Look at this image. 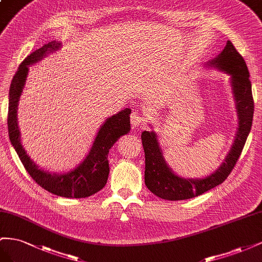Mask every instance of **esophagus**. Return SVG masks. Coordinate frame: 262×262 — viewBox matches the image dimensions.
I'll return each instance as SVG.
<instances>
[{"label":"esophagus","instance_id":"34e87169","mask_svg":"<svg viewBox=\"0 0 262 262\" xmlns=\"http://www.w3.org/2000/svg\"><path fill=\"white\" fill-rule=\"evenodd\" d=\"M143 122H144V117L141 116V114L138 111H134L130 115V123H132L133 128H136V127L143 124Z\"/></svg>","mask_w":262,"mask_h":262}]
</instances>
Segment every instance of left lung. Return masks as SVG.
Returning a JSON list of instances; mask_svg holds the SVG:
<instances>
[{
  "label": "left lung",
  "mask_w": 262,
  "mask_h": 262,
  "mask_svg": "<svg viewBox=\"0 0 262 262\" xmlns=\"http://www.w3.org/2000/svg\"><path fill=\"white\" fill-rule=\"evenodd\" d=\"M206 67L229 77L235 103L238 127L234 143L221 166L204 178H183L177 174L166 161L159 135L155 130L141 133L145 150V183L148 190L163 200L180 201L201 195L226 180L241 156L250 133L253 117V99L249 71L244 58L229 40L221 54L207 61ZM152 127V126H151Z\"/></svg>",
  "instance_id": "8db88e82"
}]
</instances>
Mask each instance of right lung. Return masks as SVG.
Instances as JSON below:
<instances>
[{
  "label": "right lung",
  "instance_id": "1",
  "mask_svg": "<svg viewBox=\"0 0 262 262\" xmlns=\"http://www.w3.org/2000/svg\"><path fill=\"white\" fill-rule=\"evenodd\" d=\"M60 48V41H49L41 48L32 52L19 64L10 86L7 128H9L12 146L17 152L26 171L37 184L58 196L83 199L93 195L105 186L110 173L107 155L116 141L130 132L129 115L132 110L124 108L104 121L96 133L89 152L77 167L57 173L37 166L36 162L27 155L21 144L20 130L17 123V111L20 96L26 85L29 67L39 62L45 57L54 54Z\"/></svg>",
  "mask_w": 262,
  "mask_h": 262
}]
</instances>
